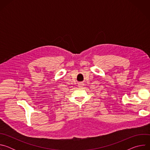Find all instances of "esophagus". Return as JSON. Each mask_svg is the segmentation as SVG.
<instances>
[{
	"instance_id": "34e87169",
	"label": "esophagus",
	"mask_w": 150,
	"mask_h": 150,
	"mask_svg": "<svg viewBox=\"0 0 150 150\" xmlns=\"http://www.w3.org/2000/svg\"><path fill=\"white\" fill-rule=\"evenodd\" d=\"M78 87H83V83H79V84H78Z\"/></svg>"
}]
</instances>
